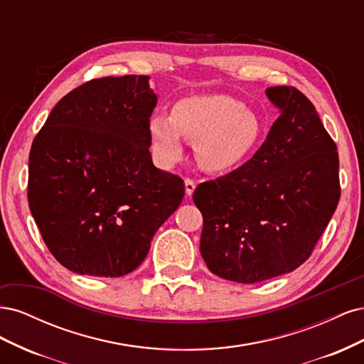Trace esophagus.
Instances as JSON below:
<instances>
[{
  "instance_id": "1",
  "label": "esophagus",
  "mask_w": 364,
  "mask_h": 364,
  "mask_svg": "<svg viewBox=\"0 0 364 364\" xmlns=\"http://www.w3.org/2000/svg\"><path fill=\"white\" fill-rule=\"evenodd\" d=\"M194 190H196V182L190 178H186L185 179V193H186V196L190 197L194 193Z\"/></svg>"
}]
</instances>
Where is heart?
I'll return each mask as SVG.
<instances>
[{"label":"heart","mask_w":364,"mask_h":364,"mask_svg":"<svg viewBox=\"0 0 364 364\" xmlns=\"http://www.w3.org/2000/svg\"><path fill=\"white\" fill-rule=\"evenodd\" d=\"M149 130L162 164L179 159L182 136L194 144L196 159L203 170L223 173L240 167L258 149L264 129L258 115L237 98L208 94L176 102L171 117L155 114Z\"/></svg>","instance_id":"obj_1"}]
</instances>
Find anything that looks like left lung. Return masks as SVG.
Instances as JSON below:
<instances>
[{"label": "left lung", "mask_w": 364, "mask_h": 364, "mask_svg": "<svg viewBox=\"0 0 364 364\" xmlns=\"http://www.w3.org/2000/svg\"><path fill=\"white\" fill-rule=\"evenodd\" d=\"M266 92L281 109L266 141L245 165L193 194L208 269L241 284L304 264L340 199L337 146L314 105L294 86Z\"/></svg>", "instance_id": "1"}]
</instances>
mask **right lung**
<instances>
[{"label": "right lung", "mask_w": 364, "mask_h": 364, "mask_svg": "<svg viewBox=\"0 0 364 364\" xmlns=\"http://www.w3.org/2000/svg\"><path fill=\"white\" fill-rule=\"evenodd\" d=\"M156 102L147 75L92 79L60 98L33 139L30 211L63 267L124 277L181 205L182 178L156 168L149 151Z\"/></svg>", "instance_id": "add662e5"}]
</instances>
